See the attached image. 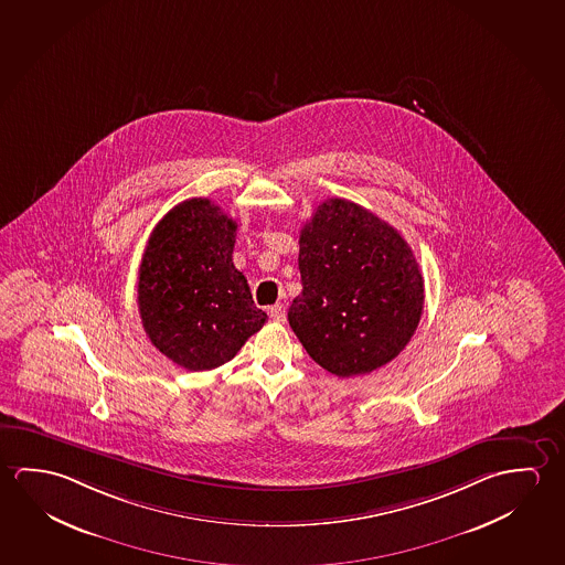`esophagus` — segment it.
Here are the masks:
<instances>
[{"instance_id":"1","label":"esophagus","mask_w":565,"mask_h":565,"mask_svg":"<svg viewBox=\"0 0 565 565\" xmlns=\"http://www.w3.org/2000/svg\"><path fill=\"white\" fill-rule=\"evenodd\" d=\"M268 315L274 319V321H278V323H286V307L281 306V303H276V306L269 307Z\"/></svg>"}]
</instances>
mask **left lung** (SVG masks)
Segmentation results:
<instances>
[{
    "label": "left lung",
    "instance_id": "left-lung-1",
    "mask_svg": "<svg viewBox=\"0 0 565 565\" xmlns=\"http://www.w3.org/2000/svg\"><path fill=\"white\" fill-rule=\"evenodd\" d=\"M301 294L287 319L319 366L369 374L404 351L424 311L416 256L394 226L347 199L317 206L299 236Z\"/></svg>",
    "mask_w": 565,
    "mask_h": 565
}]
</instances>
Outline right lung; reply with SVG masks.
Masks as SVG:
<instances>
[{"label": "right lung", "mask_w": 565, "mask_h": 565, "mask_svg": "<svg viewBox=\"0 0 565 565\" xmlns=\"http://www.w3.org/2000/svg\"><path fill=\"white\" fill-rule=\"evenodd\" d=\"M236 223L209 199L173 206L149 236L138 307L149 341L186 371L231 361L268 315L234 268Z\"/></svg>", "instance_id": "right-lung-1"}]
</instances>
